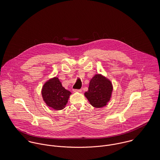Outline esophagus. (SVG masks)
Instances as JSON below:
<instances>
[{"instance_id":"1","label":"esophagus","mask_w":160,"mask_h":160,"mask_svg":"<svg viewBox=\"0 0 160 160\" xmlns=\"http://www.w3.org/2000/svg\"><path fill=\"white\" fill-rule=\"evenodd\" d=\"M73 91L75 92H81L82 90L81 89H73Z\"/></svg>"}]
</instances>
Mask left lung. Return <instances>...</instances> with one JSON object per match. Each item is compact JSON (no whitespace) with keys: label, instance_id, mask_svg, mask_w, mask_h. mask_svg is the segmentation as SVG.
<instances>
[{"label":"left lung","instance_id":"left-lung-1","mask_svg":"<svg viewBox=\"0 0 160 160\" xmlns=\"http://www.w3.org/2000/svg\"><path fill=\"white\" fill-rule=\"evenodd\" d=\"M112 91L111 82L98 74L90 80L88 90L85 93V96L93 106L102 108L109 101Z\"/></svg>","mask_w":160,"mask_h":160}]
</instances>
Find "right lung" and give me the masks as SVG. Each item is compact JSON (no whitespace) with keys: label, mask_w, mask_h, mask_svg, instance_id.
Listing matches in <instances>:
<instances>
[{"label":"right lung","mask_w":160,"mask_h":160,"mask_svg":"<svg viewBox=\"0 0 160 160\" xmlns=\"http://www.w3.org/2000/svg\"><path fill=\"white\" fill-rule=\"evenodd\" d=\"M71 93L62 86L58 78L48 81L42 89V96L46 104L56 109H62Z\"/></svg>","instance_id":"add662e5"}]
</instances>
